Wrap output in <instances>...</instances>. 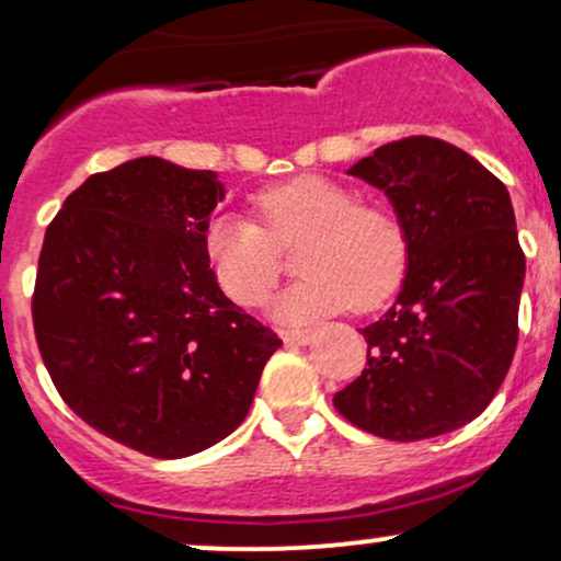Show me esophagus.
Masks as SVG:
<instances>
[{
  "instance_id": "esophagus-1",
  "label": "esophagus",
  "mask_w": 561,
  "mask_h": 561,
  "mask_svg": "<svg viewBox=\"0 0 561 561\" xmlns=\"http://www.w3.org/2000/svg\"><path fill=\"white\" fill-rule=\"evenodd\" d=\"M279 334L289 345H308L313 337H317V332L313 330H282Z\"/></svg>"
}]
</instances>
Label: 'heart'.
I'll return each mask as SVG.
<instances>
[{
  "instance_id": "b5f03b06",
  "label": "heart",
  "mask_w": 561,
  "mask_h": 561,
  "mask_svg": "<svg viewBox=\"0 0 561 561\" xmlns=\"http://www.w3.org/2000/svg\"><path fill=\"white\" fill-rule=\"evenodd\" d=\"M248 214H216L205 227V255L218 287L240 306H259L279 276V244L306 234L302 276L272 302L274 319L300 324L319 317L382 306L409 266V231L396 210L366 205L351 186L324 176H298L266 186Z\"/></svg>"
}]
</instances>
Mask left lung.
I'll use <instances>...</instances> for the list:
<instances>
[{
  "mask_svg": "<svg viewBox=\"0 0 561 561\" xmlns=\"http://www.w3.org/2000/svg\"><path fill=\"white\" fill-rule=\"evenodd\" d=\"M347 173L377 186L409 231L390 311L364 327L366 369L334 409L366 433L411 443L465 427L504 382L525 282L506 186L459 147L409 137Z\"/></svg>",
  "mask_w": 561,
  "mask_h": 561,
  "instance_id": "1",
  "label": "left lung"
}]
</instances>
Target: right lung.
<instances>
[{
    "label": "right lung",
    "mask_w": 561,
    "mask_h": 561,
    "mask_svg": "<svg viewBox=\"0 0 561 561\" xmlns=\"http://www.w3.org/2000/svg\"><path fill=\"white\" fill-rule=\"evenodd\" d=\"M224 195L214 171L126 160L68 195L38 255L34 330L57 392L156 459L234 433L282 345L221 293L205 255Z\"/></svg>",
    "instance_id": "1"
}]
</instances>
